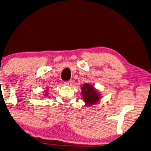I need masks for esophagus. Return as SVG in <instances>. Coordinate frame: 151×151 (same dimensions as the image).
<instances>
[{
  "label": "esophagus",
  "mask_w": 151,
  "mask_h": 151,
  "mask_svg": "<svg viewBox=\"0 0 151 151\" xmlns=\"http://www.w3.org/2000/svg\"><path fill=\"white\" fill-rule=\"evenodd\" d=\"M72 83H73V81H72V80H69V81H65V85H67V86H72Z\"/></svg>",
  "instance_id": "34e87169"
}]
</instances>
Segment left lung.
Returning a JSON list of instances; mask_svg holds the SVG:
<instances>
[{
	"instance_id": "left-lung-1",
	"label": "left lung",
	"mask_w": 151,
	"mask_h": 151,
	"mask_svg": "<svg viewBox=\"0 0 151 151\" xmlns=\"http://www.w3.org/2000/svg\"><path fill=\"white\" fill-rule=\"evenodd\" d=\"M82 96L84 99V101L86 102L88 105L95 104L99 100V96L98 92L94 90L91 85L88 83H84L81 87Z\"/></svg>"
}]
</instances>
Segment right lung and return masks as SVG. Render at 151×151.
<instances>
[{"instance_id": "right-lung-1", "label": "right lung", "mask_w": 151, "mask_h": 151, "mask_svg": "<svg viewBox=\"0 0 151 151\" xmlns=\"http://www.w3.org/2000/svg\"><path fill=\"white\" fill-rule=\"evenodd\" d=\"M46 93H47V92H46Z\"/></svg>"}]
</instances>
